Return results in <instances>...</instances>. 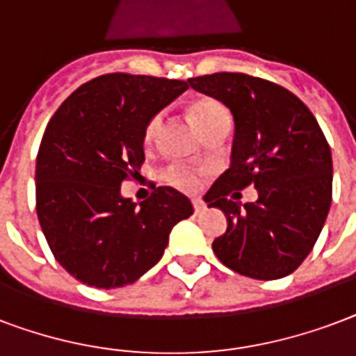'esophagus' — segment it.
Masks as SVG:
<instances>
[{"label":"esophagus","instance_id":"esophagus-1","mask_svg":"<svg viewBox=\"0 0 356 356\" xmlns=\"http://www.w3.org/2000/svg\"><path fill=\"white\" fill-rule=\"evenodd\" d=\"M192 204H194V211H196V215H200V213L205 211V204L202 202V200H194Z\"/></svg>","mask_w":356,"mask_h":356}]
</instances>
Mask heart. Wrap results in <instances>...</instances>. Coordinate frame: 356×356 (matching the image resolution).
Returning a JSON list of instances; mask_svg holds the SVG:
<instances>
[{
    "instance_id": "b5f03b06",
    "label": "heart",
    "mask_w": 356,
    "mask_h": 356,
    "mask_svg": "<svg viewBox=\"0 0 356 356\" xmlns=\"http://www.w3.org/2000/svg\"><path fill=\"white\" fill-rule=\"evenodd\" d=\"M191 115L194 122L198 124L202 136L213 128H218V126H230V115L226 111V107L215 99L194 102L191 105ZM160 126H162V115H154L145 126V143L151 145L156 139ZM168 181L177 188H183V191H194L198 186L200 177L196 171L186 170V168H173V170L168 171Z\"/></svg>"
}]
</instances>
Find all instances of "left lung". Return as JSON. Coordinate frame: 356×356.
<instances>
[{
    "label": "left lung",
    "instance_id": "1",
    "mask_svg": "<svg viewBox=\"0 0 356 356\" xmlns=\"http://www.w3.org/2000/svg\"><path fill=\"white\" fill-rule=\"evenodd\" d=\"M234 117L230 168L205 192L226 215L217 259L252 279L285 277L312 252L332 204V154L317 118L283 86L245 73L188 79ZM254 184L257 202L239 190Z\"/></svg>",
    "mask_w": 356,
    "mask_h": 356
}]
</instances>
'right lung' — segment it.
<instances>
[{
  "label": "right lung",
  "instance_id": "1",
  "mask_svg": "<svg viewBox=\"0 0 356 356\" xmlns=\"http://www.w3.org/2000/svg\"><path fill=\"white\" fill-rule=\"evenodd\" d=\"M188 88L186 81L111 73L58 107L35 162L38 217L54 259L81 283H136L162 259L170 232L194 213L171 186L134 204L120 194L139 175L145 126Z\"/></svg>",
  "mask_w": 356,
  "mask_h": 356
}]
</instances>
